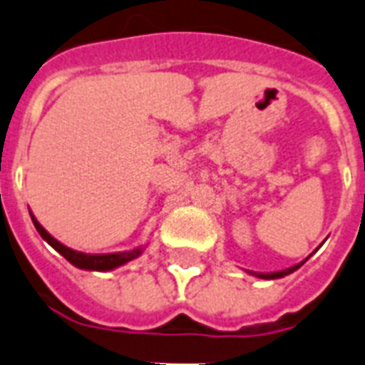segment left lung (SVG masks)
Here are the masks:
<instances>
[{"instance_id":"obj_1","label":"left lung","mask_w":365,"mask_h":365,"mask_svg":"<svg viewBox=\"0 0 365 365\" xmlns=\"http://www.w3.org/2000/svg\"><path fill=\"white\" fill-rule=\"evenodd\" d=\"M306 260H302V262H298V264H294V266H290V268H287V269H281V272H269V274H262V272H251V269H247V274L255 275V277H260V279H279V277H285V275L292 274L294 269L300 268V266L304 264Z\"/></svg>"}]
</instances>
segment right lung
Listing matches in <instances>:
<instances>
[{
    "mask_svg": "<svg viewBox=\"0 0 365 365\" xmlns=\"http://www.w3.org/2000/svg\"><path fill=\"white\" fill-rule=\"evenodd\" d=\"M31 221H34L37 232L41 234V238H43L44 242H48V244L52 245L59 255H63L71 264L76 266V268L80 269H91V272H110V269L120 268V266L127 264L129 260L140 257L142 251H144V247L140 245V247H135V250L131 251H121V253H105V255L82 253V251L71 250V247L63 245L61 242H58L54 236H50V234L43 229V225L38 223L34 215H31Z\"/></svg>",
    "mask_w": 365,
    "mask_h": 365,
    "instance_id": "add662e5",
    "label": "right lung"
}]
</instances>
